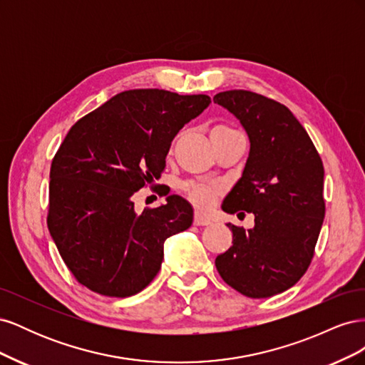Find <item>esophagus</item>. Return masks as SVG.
Returning <instances> with one entry per match:
<instances>
[{
  "mask_svg": "<svg viewBox=\"0 0 365 365\" xmlns=\"http://www.w3.org/2000/svg\"><path fill=\"white\" fill-rule=\"evenodd\" d=\"M193 224L197 225V227H204V225H210L212 222H210V219L207 216H204L200 212H196L195 217H193Z\"/></svg>",
  "mask_w": 365,
  "mask_h": 365,
  "instance_id": "34e87169",
  "label": "esophagus"
}]
</instances>
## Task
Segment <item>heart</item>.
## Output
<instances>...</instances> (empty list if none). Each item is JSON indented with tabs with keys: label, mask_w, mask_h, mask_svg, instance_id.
Here are the masks:
<instances>
[{
	"label": "heart",
	"mask_w": 365,
	"mask_h": 365,
	"mask_svg": "<svg viewBox=\"0 0 365 365\" xmlns=\"http://www.w3.org/2000/svg\"><path fill=\"white\" fill-rule=\"evenodd\" d=\"M233 129L227 126H217L213 129L212 134H222V132H231ZM185 196L189 197L193 205L201 210H207L213 207L220 195L219 185L208 184V182H185L184 184Z\"/></svg>",
	"instance_id": "heart-1"
}]
</instances>
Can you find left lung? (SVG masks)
Returning <instances> with one entry per match:
<instances>
[{
    "instance_id": "1",
    "label": "left lung",
    "mask_w": 365,
    "mask_h": 365,
    "mask_svg": "<svg viewBox=\"0 0 365 365\" xmlns=\"http://www.w3.org/2000/svg\"><path fill=\"white\" fill-rule=\"evenodd\" d=\"M213 102L236 115L251 145L222 210L254 215L251 230L227 224L233 245L215 264L237 292L272 297L292 288L312 262L326 213L323 161L284 105L245 90L219 93Z\"/></svg>"
}]
</instances>
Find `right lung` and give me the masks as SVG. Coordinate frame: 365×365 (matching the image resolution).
<instances>
[{
    "instance_id": "add662e5",
    "label": "right lung",
    "mask_w": 365,
    "mask_h": 365,
    "mask_svg": "<svg viewBox=\"0 0 365 365\" xmlns=\"http://www.w3.org/2000/svg\"><path fill=\"white\" fill-rule=\"evenodd\" d=\"M210 102L205 94L129 90L68 130L51 161L47 225L85 288L138 294L161 268L164 240L192 225L184 197L170 195L168 204L137 213L132 195L160 178L172 140Z\"/></svg>"
}]
</instances>
